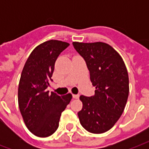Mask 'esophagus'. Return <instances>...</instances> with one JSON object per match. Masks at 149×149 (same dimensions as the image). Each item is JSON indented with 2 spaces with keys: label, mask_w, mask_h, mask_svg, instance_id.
Segmentation results:
<instances>
[{
  "label": "esophagus",
  "mask_w": 149,
  "mask_h": 149,
  "mask_svg": "<svg viewBox=\"0 0 149 149\" xmlns=\"http://www.w3.org/2000/svg\"><path fill=\"white\" fill-rule=\"evenodd\" d=\"M72 97L74 99H78L79 97V94H72Z\"/></svg>",
  "instance_id": "1"
}]
</instances>
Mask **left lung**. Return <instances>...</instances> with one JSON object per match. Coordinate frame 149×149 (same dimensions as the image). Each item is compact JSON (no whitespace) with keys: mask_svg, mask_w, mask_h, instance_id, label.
Segmentation results:
<instances>
[{"mask_svg":"<svg viewBox=\"0 0 149 149\" xmlns=\"http://www.w3.org/2000/svg\"><path fill=\"white\" fill-rule=\"evenodd\" d=\"M75 49L84 57L95 86V95H81L83 107L78 112L79 122L87 132L101 134L119 120L129 93L127 68L120 54L107 43L73 42Z\"/></svg>","mask_w":149,"mask_h":149,"instance_id":"8db88e82","label":"left lung"}]
</instances>
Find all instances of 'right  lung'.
I'll return each instance as SVG.
<instances>
[{"instance_id":"obj_1","label":"right lung","mask_w":149,"mask_h":149,"mask_svg":"<svg viewBox=\"0 0 149 149\" xmlns=\"http://www.w3.org/2000/svg\"><path fill=\"white\" fill-rule=\"evenodd\" d=\"M70 44L49 40L36 46L22 70L17 99L20 112L28 129L36 136L49 137L58 127L61 113L72 96H58L46 90L59 54Z\"/></svg>"}]
</instances>
